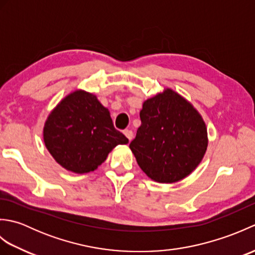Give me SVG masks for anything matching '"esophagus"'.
I'll return each mask as SVG.
<instances>
[{
    "label": "esophagus",
    "instance_id": "34e87169",
    "mask_svg": "<svg viewBox=\"0 0 255 255\" xmlns=\"http://www.w3.org/2000/svg\"><path fill=\"white\" fill-rule=\"evenodd\" d=\"M124 133H125V136L127 137V139L129 140V141H131V140L133 139V132L131 130H129V129H126V130H124Z\"/></svg>",
    "mask_w": 255,
    "mask_h": 255
}]
</instances>
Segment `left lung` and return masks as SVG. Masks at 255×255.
Here are the masks:
<instances>
[{
    "label": "left lung",
    "mask_w": 255,
    "mask_h": 255,
    "mask_svg": "<svg viewBox=\"0 0 255 255\" xmlns=\"http://www.w3.org/2000/svg\"><path fill=\"white\" fill-rule=\"evenodd\" d=\"M141 126L129 144L145 175L159 183H176L202 162L208 145L207 127L199 112L170 88L145 100Z\"/></svg>",
    "instance_id": "obj_1"
}]
</instances>
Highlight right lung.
Returning a JSON list of instances; mask_svg holds the SVG:
<instances>
[{"mask_svg":"<svg viewBox=\"0 0 255 255\" xmlns=\"http://www.w3.org/2000/svg\"><path fill=\"white\" fill-rule=\"evenodd\" d=\"M42 137L57 163L77 174L96 170L116 145L128 143L114 127L108 108L96 95L81 89L68 94L50 112Z\"/></svg>","mask_w":255,"mask_h":255,"instance_id":"right-lung-1","label":"right lung"}]
</instances>
